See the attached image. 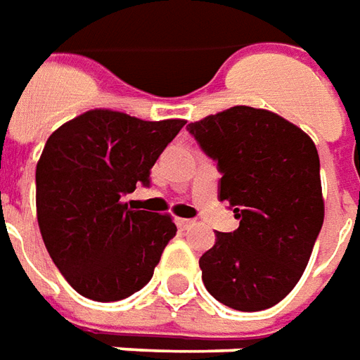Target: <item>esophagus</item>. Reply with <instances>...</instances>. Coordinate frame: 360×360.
<instances>
[{"label": "esophagus", "mask_w": 360, "mask_h": 360, "mask_svg": "<svg viewBox=\"0 0 360 360\" xmlns=\"http://www.w3.org/2000/svg\"><path fill=\"white\" fill-rule=\"evenodd\" d=\"M175 224H177V226H179L181 230H188V228H191V226H193V220H187V218H177V220H175Z\"/></svg>", "instance_id": "esophagus-1"}]
</instances>
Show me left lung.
Instances as JSON below:
<instances>
[{"label": "left lung", "instance_id": "1", "mask_svg": "<svg viewBox=\"0 0 360 360\" xmlns=\"http://www.w3.org/2000/svg\"><path fill=\"white\" fill-rule=\"evenodd\" d=\"M187 130L216 162L218 198L240 220L198 261L206 290L233 310L271 308L300 281L323 224L318 150L292 122L245 105Z\"/></svg>", "mask_w": 360, "mask_h": 360}]
</instances>
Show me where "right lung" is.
<instances>
[{
    "instance_id": "1",
    "label": "right lung",
    "mask_w": 360,
    "mask_h": 360,
    "mask_svg": "<svg viewBox=\"0 0 360 360\" xmlns=\"http://www.w3.org/2000/svg\"><path fill=\"white\" fill-rule=\"evenodd\" d=\"M185 120H140L87 110L52 132L37 165V216L44 245L75 292L117 302L144 288L177 226L130 210L122 197L150 169Z\"/></svg>"
}]
</instances>
